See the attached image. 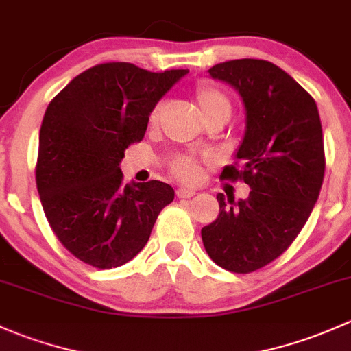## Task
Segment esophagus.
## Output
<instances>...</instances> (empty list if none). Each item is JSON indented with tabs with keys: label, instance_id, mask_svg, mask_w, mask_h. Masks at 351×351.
I'll use <instances>...</instances> for the list:
<instances>
[{
	"label": "esophagus",
	"instance_id": "34e87169",
	"mask_svg": "<svg viewBox=\"0 0 351 351\" xmlns=\"http://www.w3.org/2000/svg\"><path fill=\"white\" fill-rule=\"evenodd\" d=\"M176 194H177V197H193V196H196V191L194 189H187V187H179V189L176 191Z\"/></svg>",
	"mask_w": 351,
	"mask_h": 351
}]
</instances>
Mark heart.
<instances>
[{
  "label": "heart",
  "instance_id": "1",
  "mask_svg": "<svg viewBox=\"0 0 351 351\" xmlns=\"http://www.w3.org/2000/svg\"><path fill=\"white\" fill-rule=\"evenodd\" d=\"M194 99L199 108L201 117L206 121L215 120V118H223L226 121L233 110L228 95L211 82H199L194 89ZM162 111H164V103H158L152 108L149 114V128H157ZM171 174L182 182H196L202 174L201 160L193 155H177L171 162Z\"/></svg>",
  "mask_w": 351,
  "mask_h": 351
}]
</instances>
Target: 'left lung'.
Returning a JSON list of instances; mask_svg holds the SVG:
<instances>
[{
  "instance_id": "obj_1",
  "label": "left lung",
  "mask_w": 351,
  "mask_h": 351,
  "mask_svg": "<svg viewBox=\"0 0 351 351\" xmlns=\"http://www.w3.org/2000/svg\"><path fill=\"white\" fill-rule=\"evenodd\" d=\"M209 75L243 97L247 132L223 180L250 186L247 199L218 194L219 215L201 230L213 262L250 274L280 256L308 221L324 177V143L313 96L269 60L216 64Z\"/></svg>"
}]
</instances>
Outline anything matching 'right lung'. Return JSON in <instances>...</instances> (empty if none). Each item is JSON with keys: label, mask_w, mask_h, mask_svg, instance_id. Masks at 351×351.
<instances>
[{"label": "right lung", "mask_w": 351, "mask_h": 351, "mask_svg": "<svg viewBox=\"0 0 351 351\" xmlns=\"http://www.w3.org/2000/svg\"><path fill=\"white\" fill-rule=\"evenodd\" d=\"M186 74L97 64L47 106L35 165L38 196L50 228L81 262L96 269L130 262L174 201V189L160 180L123 184L120 162L143 140L152 108Z\"/></svg>", "instance_id": "1"}]
</instances>
